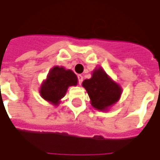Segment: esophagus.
Segmentation results:
<instances>
[{
    "mask_svg": "<svg viewBox=\"0 0 160 160\" xmlns=\"http://www.w3.org/2000/svg\"><path fill=\"white\" fill-rule=\"evenodd\" d=\"M77 79H78V83H79V84H81L82 82H83V76H82V75H78V76H77Z\"/></svg>",
    "mask_w": 160,
    "mask_h": 160,
    "instance_id": "1",
    "label": "esophagus"
}]
</instances>
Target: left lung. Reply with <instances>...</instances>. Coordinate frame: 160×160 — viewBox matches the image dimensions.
I'll return each mask as SVG.
<instances>
[{
  "instance_id": "obj_1",
  "label": "left lung",
  "mask_w": 160,
  "mask_h": 160,
  "mask_svg": "<svg viewBox=\"0 0 160 160\" xmlns=\"http://www.w3.org/2000/svg\"><path fill=\"white\" fill-rule=\"evenodd\" d=\"M83 86L87 91L92 105L100 110L113 105L121 95L119 85L114 83L102 68L93 71L92 78L84 80Z\"/></svg>"
}]
</instances>
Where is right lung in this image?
<instances>
[{
  "label": "right lung",
  "instance_id": "1",
  "mask_svg": "<svg viewBox=\"0 0 160 160\" xmlns=\"http://www.w3.org/2000/svg\"><path fill=\"white\" fill-rule=\"evenodd\" d=\"M77 83V77L73 71L66 70L62 67H54L42 83L40 93L44 100L57 105L66 94L68 86Z\"/></svg>",
  "mask_w": 160,
  "mask_h": 160
}]
</instances>
